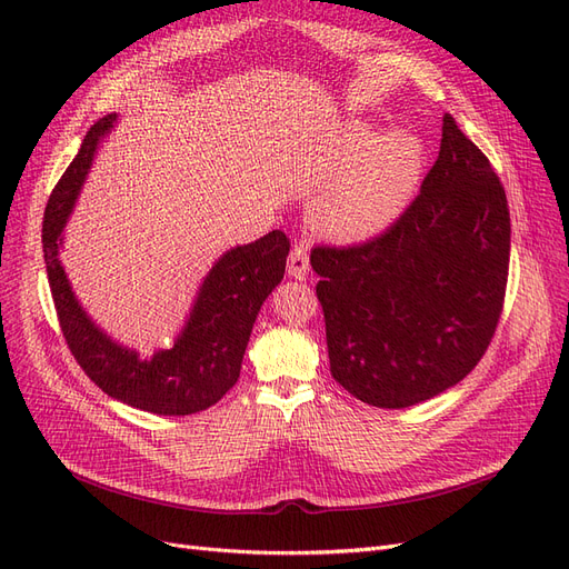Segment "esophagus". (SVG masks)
<instances>
[{
	"label": "esophagus",
	"mask_w": 569,
	"mask_h": 569,
	"mask_svg": "<svg viewBox=\"0 0 569 569\" xmlns=\"http://www.w3.org/2000/svg\"><path fill=\"white\" fill-rule=\"evenodd\" d=\"M308 270H311V261H308V251L299 244V247L291 249V253H289L287 272H289V278H295V280H306Z\"/></svg>",
	"instance_id": "34e87169"
}]
</instances>
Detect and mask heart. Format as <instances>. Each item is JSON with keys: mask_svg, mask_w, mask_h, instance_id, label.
<instances>
[{"mask_svg": "<svg viewBox=\"0 0 569 569\" xmlns=\"http://www.w3.org/2000/svg\"><path fill=\"white\" fill-rule=\"evenodd\" d=\"M332 170L341 173L311 206L318 232L339 242H358L401 216L422 170V144L410 132L380 137L368 123H351L335 149Z\"/></svg>", "mask_w": 569, "mask_h": 569, "instance_id": "heart-1", "label": "heart"}]
</instances>
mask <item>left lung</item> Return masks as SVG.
I'll return each instance as SVG.
<instances>
[{"mask_svg": "<svg viewBox=\"0 0 569 569\" xmlns=\"http://www.w3.org/2000/svg\"><path fill=\"white\" fill-rule=\"evenodd\" d=\"M508 261L506 189L446 113L439 159L401 218L366 244L311 251L335 380L377 408L458 385L496 332Z\"/></svg>", "mask_w": 569, "mask_h": 569, "instance_id": "obj_1", "label": "left lung"}]
</instances>
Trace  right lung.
<instances>
[{
    "label": "right lung",
    "mask_w": 569,
    "mask_h": 569,
    "mask_svg": "<svg viewBox=\"0 0 569 569\" xmlns=\"http://www.w3.org/2000/svg\"><path fill=\"white\" fill-rule=\"evenodd\" d=\"M116 120L118 113H109L88 130L78 157L47 201L42 249L51 297L68 349L101 391L157 416H192L218 403L239 380L256 316L284 278L289 239L272 230L222 253L203 278L170 349L153 351L149 358L123 347L88 316L59 261L66 222L90 173L94 151Z\"/></svg>",
    "instance_id": "obj_1"
}]
</instances>
